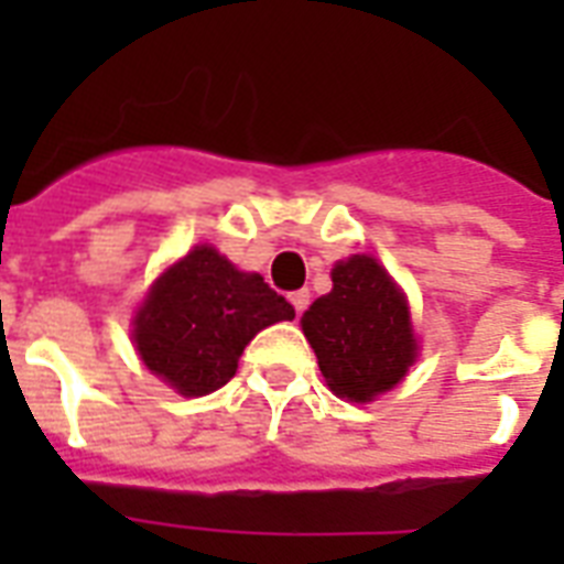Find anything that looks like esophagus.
I'll use <instances>...</instances> for the list:
<instances>
[{
  "label": "esophagus",
  "instance_id": "obj_1",
  "mask_svg": "<svg viewBox=\"0 0 564 564\" xmlns=\"http://www.w3.org/2000/svg\"><path fill=\"white\" fill-rule=\"evenodd\" d=\"M290 304L292 307H295V313H304V310H307V304H310V292L307 290H295V292H290Z\"/></svg>",
  "mask_w": 564,
  "mask_h": 564
}]
</instances>
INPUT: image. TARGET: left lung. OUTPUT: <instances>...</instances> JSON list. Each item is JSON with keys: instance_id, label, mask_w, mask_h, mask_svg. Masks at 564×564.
<instances>
[{"instance_id": "left-lung-1", "label": "left lung", "mask_w": 564, "mask_h": 564, "mask_svg": "<svg viewBox=\"0 0 564 564\" xmlns=\"http://www.w3.org/2000/svg\"><path fill=\"white\" fill-rule=\"evenodd\" d=\"M327 386L348 401L392 389L415 360L410 310L375 257L336 263L334 290L301 318Z\"/></svg>"}]
</instances>
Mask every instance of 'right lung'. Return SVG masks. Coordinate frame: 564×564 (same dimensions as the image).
Returning a JSON list of instances; mask_svg holds the SVG:
<instances>
[{"mask_svg":"<svg viewBox=\"0 0 564 564\" xmlns=\"http://www.w3.org/2000/svg\"><path fill=\"white\" fill-rule=\"evenodd\" d=\"M295 310L260 274L234 269L210 246L161 274L134 318L143 362L181 394H210L237 375L251 339Z\"/></svg>","mask_w":564,"mask_h":564,"instance_id":"1","label":"right lung"}]
</instances>
